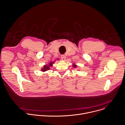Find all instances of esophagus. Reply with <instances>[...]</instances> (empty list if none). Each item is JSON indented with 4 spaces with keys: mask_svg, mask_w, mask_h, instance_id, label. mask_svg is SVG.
<instances>
[{
    "mask_svg": "<svg viewBox=\"0 0 125 125\" xmlns=\"http://www.w3.org/2000/svg\"><path fill=\"white\" fill-rule=\"evenodd\" d=\"M61 59H62V60H65L66 57H65V56L64 55H62L61 56Z\"/></svg>",
    "mask_w": 125,
    "mask_h": 125,
    "instance_id": "34e87169",
    "label": "esophagus"
}]
</instances>
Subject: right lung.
Masks as SVG:
<instances>
[{
	"instance_id": "obj_1",
	"label": "right lung",
	"mask_w": 125,
	"mask_h": 125,
	"mask_svg": "<svg viewBox=\"0 0 125 125\" xmlns=\"http://www.w3.org/2000/svg\"><path fill=\"white\" fill-rule=\"evenodd\" d=\"M52 64H53V63H52H52H50L49 65H45V66H44L43 68V69H42V71L44 72V71H46L49 70H50V67L52 66Z\"/></svg>"
}]
</instances>
